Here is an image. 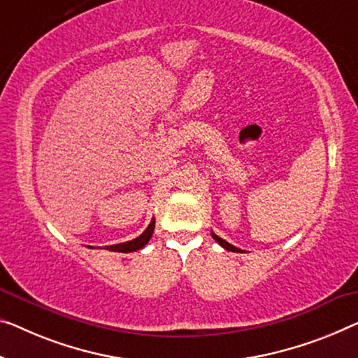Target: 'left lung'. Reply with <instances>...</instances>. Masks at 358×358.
Returning a JSON list of instances; mask_svg holds the SVG:
<instances>
[{
  "mask_svg": "<svg viewBox=\"0 0 358 358\" xmlns=\"http://www.w3.org/2000/svg\"><path fill=\"white\" fill-rule=\"evenodd\" d=\"M212 238H213V239H215V241H217L218 244H220V246H222L223 249H227V250H231V252H244V250H241V249H238V248H234V246H233V244H230V243H227V241H225V239H222L220 236H217V234H215V233H213V231H212Z\"/></svg>",
  "mask_w": 358,
  "mask_h": 358,
  "instance_id": "1",
  "label": "left lung"
}]
</instances>
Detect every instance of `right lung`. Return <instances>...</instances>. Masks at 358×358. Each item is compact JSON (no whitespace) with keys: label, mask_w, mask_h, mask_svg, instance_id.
<instances>
[{"label":"right lung","mask_w":358,"mask_h":358,"mask_svg":"<svg viewBox=\"0 0 358 358\" xmlns=\"http://www.w3.org/2000/svg\"><path fill=\"white\" fill-rule=\"evenodd\" d=\"M154 225H156V220H151V223H149V227L146 228L145 231H143L140 236L131 239V241H127V243H120V244H112V246H106V249L108 250H114V252H135V250L145 248L149 239H151L152 233H154ZM90 249H94L92 246H87Z\"/></svg>","instance_id":"1"}]
</instances>
